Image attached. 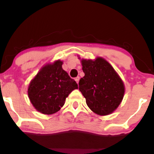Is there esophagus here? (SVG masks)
Here are the masks:
<instances>
[{
    "instance_id": "obj_1",
    "label": "esophagus",
    "mask_w": 154,
    "mask_h": 154,
    "mask_svg": "<svg viewBox=\"0 0 154 154\" xmlns=\"http://www.w3.org/2000/svg\"><path fill=\"white\" fill-rule=\"evenodd\" d=\"M75 81L76 82H77V84H78V82H79V77H75Z\"/></svg>"
}]
</instances>
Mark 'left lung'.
<instances>
[{
	"instance_id": "left-lung-1",
	"label": "left lung",
	"mask_w": 154,
	"mask_h": 154,
	"mask_svg": "<svg viewBox=\"0 0 154 154\" xmlns=\"http://www.w3.org/2000/svg\"><path fill=\"white\" fill-rule=\"evenodd\" d=\"M81 63L85 76L79 79V90L85 98L88 106L100 116L113 113L121 103L125 94L122 79L102 57L94 60L82 59Z\"/></svg>"
}]
</instances>
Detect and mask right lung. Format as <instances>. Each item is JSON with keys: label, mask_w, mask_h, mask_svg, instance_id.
Returning a JSON list of instances; mask_svg holds the SVG:
<instances>
[{"label": "right lung", "mask_w": 154, "mask_h": 154, "mask_svg": "<svg viewBox=\"0 0 154 154\" xmlns=\"http://www.w3.org/2000/svg\"><path fill=\"white\" fill-rule=\"evenodd\" d=\"M63 61L44 65L28 86V97L35 109L43 114H53L64 105L66 98L78 85L63 69Z\"/></svg>", "instance_id": "obj_1"}]
</instances>
